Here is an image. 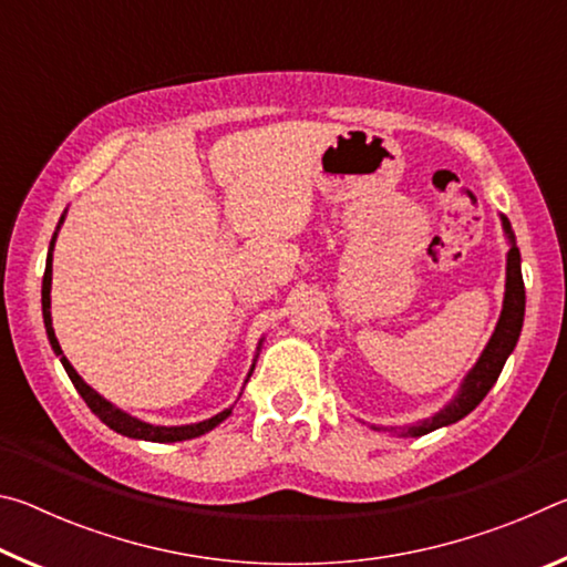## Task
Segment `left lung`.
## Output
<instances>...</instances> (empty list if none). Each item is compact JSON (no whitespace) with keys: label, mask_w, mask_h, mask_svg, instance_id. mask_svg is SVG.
<instances>
[{"label":"left lung","mask_w":567,"mask_h":567,"mask_svg":"<svg viewBox=\"0 0 567 567\" xmlns=\"http://www.w3.org/2000/svg\"><path fill=\"white\" fill-rule=\"evenodd\" d=\"M501 223L511 249H507V262H505L503 310H501V318H497L491 340L485 344V350L480 352L477 362L467 370L463 382H460L455 398L450 400L447 405L440 408L435 415L412 422V425H402V427L372 425L375 430H385V433H392L398 437H420V435L433 433L437 427L453 425V422L470 415V412L483 402L487 392H491L497 378H501L505 360L511 358L517 340H520L523 318H525V285H523V270H520V249L515 245V233L511 227V219L501 215Z\"/></svg>","instance_id":"obj_1"}]
</instances>
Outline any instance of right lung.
<instances>
[{"instance_id": "1", "label": "right lung", "mask_w": 567, "mask_h": 567, "mask_svg": "<svg viewBox=\"0 0 567 567\" xmlns=\"http://www.w3.org/2000/svg\"><path fill=\"white\" fill-rule=\"evenodd\" d=\"M64 215H66V209H64ZM64 215L60 217V225H56L54 235H52V243H50V252H47V267H44V277H42V318H44L47 338H50L52 350H54L56 358H60L62 368L66 370V375H70L76 392H80L82 400L87 402V408L104 422V425H107L110 430H114V433H120L124 437H132V440H147V443H179V440H192V437H199V435L209 433V430H215L219 422L229 417V412H233V408L217 412V415L207 417L203 422H189V425H152V422L134 417V415H130V412H124L122 408L112 405L107 398H102L97 390L90 388L87 382L80 378V372L72 368V362L64 358V352L60 348V342H56V334H54V328H52V297H50V292H52V252H54L56 235H60V227L64 223ZM260 348H262V340L257 342V352H255L252 368H249V372H247V380H249V375H252L257 354H260Z\"/></svg>"}]
</instances>
